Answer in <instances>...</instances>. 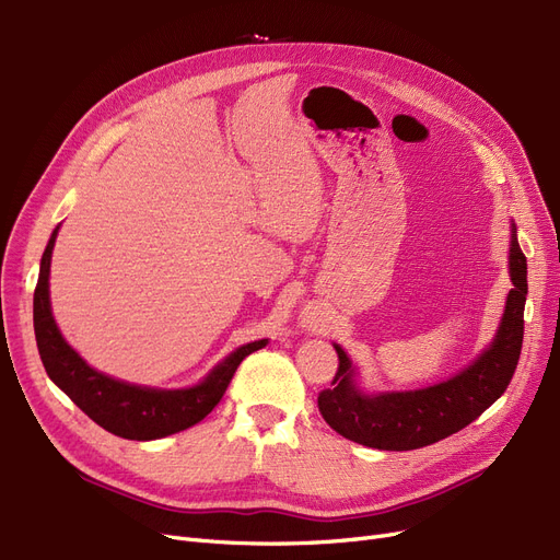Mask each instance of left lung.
I'll list each match as a JSON object with an SVG mask.
<instances>
[{"label":"left lung","mask_w":560,"mask_h":560,"mask_svg":"<svg viewBox=\"0 0 560 560\" xmlns=\"http://www.w3.org/2000/svg\"><path fill=\"white\" fill-rule=\"evenodd\" d=\"M510 290L503 320L494 343L467 371L419 392L363 396L352 384V366L346 352L336 348L338 371L331 388L318 394L323 419L346 440L380 448L411 451L430 446L467 428L485 409L501 398L515 375L524 338L526 256L513 229L510 240Z\"/></svg>","instance_id":"obj_1"}]
</instances>
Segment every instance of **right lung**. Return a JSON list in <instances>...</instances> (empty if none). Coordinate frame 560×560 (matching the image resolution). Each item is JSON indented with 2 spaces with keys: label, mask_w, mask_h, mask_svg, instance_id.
<instances>
[{
  "label": "right lung",
  "mask_w": 560,
  "mask_h": 560,
  "mask_svg": "<svg viewBox=\"0 0 560 560\" xmlns=\"http://www.w3.org/2000/svg\"><path fill=\"white\" fill-rule=\"evenodd\" d=\"M57 229L40 258V275L34 290V331L45 373L75 402L84 415L124 440L149 442L197 425L226 394L242 359L265 348L267 340H254L226 357L201 384L183 392H158L112 380L86 366L59 334L50 311V260Z\"/></svg>",
  "instance_id": "right-lung-1"
}]
</instances>
